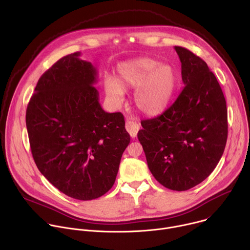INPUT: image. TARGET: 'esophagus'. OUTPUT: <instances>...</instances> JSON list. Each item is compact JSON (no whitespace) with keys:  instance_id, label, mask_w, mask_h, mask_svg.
I'll return each instance as SVG.
<instances>
[{"instance_id":"34e87169","label":"esophagus","mask_w":250,"mask_h":250,"mask_svg":"<svg viewBox=\"0 0 250 250\" xmlns=\"http://www.w3.org/2000/svg\"><path fill=\"white\" fill-rule=\"evenodd\" d=\"M125 128H126L127 132L129 133V135H130L131 137H135L136 134H137V132H138V130H139V128H140V126H139V125H138L137 123H135V122L127 121V122L125 123Z\"/></svg>"}]
</instances>
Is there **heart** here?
<instances>
[{
	"mask_svg": "<svg viewBox=\"0 0 250 250\" xmlns=\"http://www.w3.org/2000/svg\"><path fill=\"white\" fill-rule=\"evenodd\" d=\"M117 82L104 81V92L113 103L124 101V90H135L136 108L147 116L162 113L170 103L177 85L175 70L150 57H138L123 62L118 67Z\"/></svg>",
	"mask_w": 250,
	"mask_h": 250,
	"instance_id": "b5f03b06",
	"label": "heart"
}]
</instances>
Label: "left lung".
Here are the masks:
<instances>
[{"instance_id": "8db88e82", "label": "left lung", "mask_w": 250, "mask_h": 250, "mask_svg": "<svg viewBox=\"0 0 250 250\" xmlns=\"http://www.w3.org/2000/svg\"><path fill=\"white\" fill-rule=\"evenodd\" d=\"M174 48L185 86L162 115L141 122L137 137L155 179L170 190L186 191L218 165L228 138V110L207 63L187 48Z\"/></svg>"}]
</instances>
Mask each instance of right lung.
<instances>
[{
    "label": "right lung",
    "instance_id": "add662e5",
    "mask_svg": "<svg viewBox=\"0 0 250 250\" xmlns=\"http://www.w3.org/2000/svg\"><path fill=\"white\" fill-rule=\"evenodd\" d=\"M81 53L66 55L40 78L26 109V128L39 170L60 192L97 199L115 184L130 136L121 113L99 103L97 70Z\"/></svg>",
    "mask_w": 250,
    "mask_h": 250
}]
</instances>
